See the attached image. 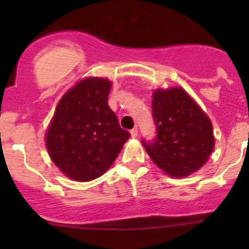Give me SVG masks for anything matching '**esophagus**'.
I'll return each instance as SVG.
<instances>
[{"mask_svg": "<svg viewBox=\"0 0 249 249\" xmlns=\"http://www.w3.org/2000/svg\"><path fill=\"white\" fill-rule=\"evenodd\" d=\"M130 134H131V137H132V139H136L137 135H139V130H137L136 127H135V129H132L131 131H130Z\"/></svg>", "mask_w": 249, "mask_h": 249, "instance_id": "esophagus-1", "label": "esophagus"}]
</instances>
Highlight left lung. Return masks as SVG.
I'll return each mask as SVG.
<instances>
[{
	"label": "left lung",
	"mask_w": 249,
	"mask_h": 249,
	"mask_svg": "<svg viewBox=\"0 0 249 249\" xmlns=\"http://www.w3.org/2000/svg\"><path fill=\"white\" fill-rule=\"evenodd\" d=\"M152 113L157 136L142 144L159 169L180 178L206 164L214 148L212 123L182 88L155 90Z\"/></svg>",
	"instance_id": "obj_1"
}]
</instances>
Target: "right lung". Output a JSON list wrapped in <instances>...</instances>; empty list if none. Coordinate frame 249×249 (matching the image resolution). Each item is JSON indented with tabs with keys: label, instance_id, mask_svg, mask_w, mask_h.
<instances>
[{
	"label": "right lung",
	"instance_id": "add662e5",
	"mask_svg": "<svg viewBox=\"0 0 249 249\" xmlns=\"http://www.w3.org/2000/svg\"><path fill=\"white\" fill-rule=\"evenodd\" d=\"M110 82L89 77L62 96L46 134L47 149L60 171L79 182L104 175L130 132L108 106Z\"/></svg>",
	"mask_w": 249,
	"mask_h": 249
}]
</instances>
